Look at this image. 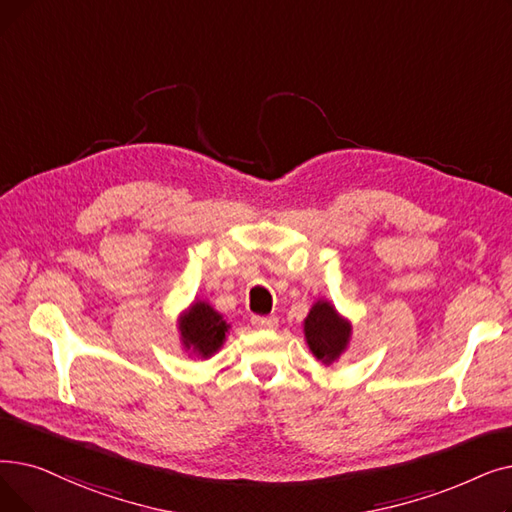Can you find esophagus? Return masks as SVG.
Instances as JSON below:
<instances>
[{"label": "esophagus", "instance_id": "esophagus-1", "mask_svg": "<svg viewBox=\"0 0 512 512\" xmlns=\"http://www.w3.org/2000/svg\"><path fill=\"white\" fill-rule=\"evenodd\" d=\"M251 322L255 328H261V330H274L278 326V320L274 316H253Z\"/></svg>", "mask_w": 512, "mask_h": 512}]
</instances>
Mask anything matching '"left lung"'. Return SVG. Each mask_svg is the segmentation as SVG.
Wrapping results in <instances>:
<instances>
[{
	"label": "left lung",
	"mask_w": 512,
	"mask_h": 512,
	"mask_svg": "<svg viewBox=\"0 0 512 512\" xmlns=\"http://www.w3.org/2000/svg\"><path fill=\"white\" fill-rule=\"evenodd\" d=\"M305 341L309 351L316 355L322 364H332L341 358V353L349 345L351 324L339 314L335 305L320 299L311 305L303 322Z\"/></svg>",
	"instance_id": "8db88e82"
}]
</instances>
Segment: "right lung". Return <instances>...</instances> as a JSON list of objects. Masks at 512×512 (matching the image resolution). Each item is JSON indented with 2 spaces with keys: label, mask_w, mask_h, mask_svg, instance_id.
<instances>
[{
  "label": "right lung",
  "mask_w": 512,
  "mask_h": 512,
  "mask_svg": "<svg viewBox=\"0 0 512 512\" xmlns=\"http://www.w3.org/2000/svg\"><path fill=\"white\" fill-rule=\"evenodd\" d=\"M230 324L207 301H194L180 318V335L186 349L211 358L226 341Z\"/></svg>",
  "instance_id": "obj_1"
}]
</instances>
